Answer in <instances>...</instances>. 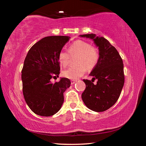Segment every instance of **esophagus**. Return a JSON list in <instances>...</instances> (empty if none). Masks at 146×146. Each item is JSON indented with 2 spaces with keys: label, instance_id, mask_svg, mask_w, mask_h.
<instances>
[{
  "label": "esophagus",
  "instance_id": "obj_1",
  "mask_svg": "<svg viewBox=\"0 0 146 146\" xmlns=\"http://www.w3.org/2000/svg\"><path fill=\"white\" fill-rule=\"evenodd\" d=\"M76 82V80H71V84H75Z\"/></svg>",
  "mask_w": 146,
  "mask_h": 146
}]
</instances>
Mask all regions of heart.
Here are the masks:
<instances>
[{
	"label": "heart",
	"instance_id": "1",
	"mask_svg": "<svg viewBox=\"0 0 146 146\" xmlns=\"http://www.w3.org/2000/svg\"><path fill=\"white\" fill-rule=\"evenodd\" d=\"M69 52L65 50L60 51L58 56V60L60 65L66 67L70 62V55H77L75 60V66H71L64 70L62 75L73 80H76L83 75L88 69H93L97 65L99 60V52L97 48L91 46L90 43L82 40H77L74 42L69 47Z\"/></svg>",
	"mask_w": 146,
	"mask_h": 146
}]
</instances>
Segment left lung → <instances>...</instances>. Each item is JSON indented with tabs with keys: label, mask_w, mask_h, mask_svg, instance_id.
<instances>
[{
	"label": "left lung",
	"mask_w": 146,
	"mask_h": 146,
	"mask_svg": "<svg viewBox=\"0 0 146 146\" xmlns=\"http://www.w3.org/2000/svg\"><path fill=\"white\" fill-rule=\"evenodd\" d=\"M93 40L98 47L99 60L90 75L91 80H83L86 89L82 99L86 107L95 112H102L115 104L120 97L124 84L122 59L114 46L102 36L95 34L80 35ZM95 80H98L94 85Z\"/></svg>",
	"instance_id": "obj_1"
}]
</instances>
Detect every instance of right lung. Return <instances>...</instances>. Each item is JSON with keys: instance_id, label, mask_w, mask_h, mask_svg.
I'll return each instance as SVG.
<instances>
[{"instance_id": "add662e5", "label": "right lung", "mask_w": 146, "mask_h": 146, "mask_svg": "<svg viewBox=\"0 0 146 146\" xmlns=\"http://www.w3.org/2000/svg\"><path fill=\"white\" fill-rule=\"evenodd\" d=\"M68 36H49L42 38L31 47L24 60L22 70L24 99L30 110L42 117H50L60 110L64 93L71 81L60 78L51 83V78L60 74L58 56L70 40Z\"/></svg>"}]
</instances>
